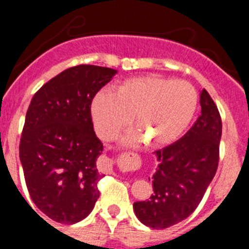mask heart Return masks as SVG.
Here are the masks:
<instances>
[{"label":"heart","instance_id":"obj_1","mask_svg":"<svg viewBox=\"0 0 249 249\" xmlns=\"http://www.w3.org/2000/svg\"><path fill=\"white\" fill-rule=\"evenodd\" d=\"M198 96L193 86L160 76H142L120 83L116 94L100 91L91 102L94 131L102 140H113L133 123L138 133L124 138L129 143L143 138L148 146L172 143L195 116Z\"/></svg>","mask_w":249,"mask_h":249}]
</instances>
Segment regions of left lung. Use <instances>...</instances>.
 Segmentation results:
<instances>
[{"instance_id":"8db88e82","label":"left lung","mask_w":249,"mask_h":249,"mask_svg":"<svg viewBox=\"0 0 249 249\" xmlns=\"http://www.w3.org/2000/svg\"><path fill=\"white\" fill-rule=\"evenodd\" d=\"M201 114L190 131L175 143L155 152L153 192L135 202L133 211L144 226L164 230L186 219L197 208L218 167L222 121L218 108L202 89Z\"/></svg>"}]
</instances>
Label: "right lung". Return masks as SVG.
<instances>
[{
    "label": "right lung",
    "instance_id": "right-lung-1",
    "mask_svg": "<svg viewBox=\"0 0 249 249\" xmlns=\"http://www.w3.org/2000/svg\"><path fill=\"white\" fill-rule=\"evenodd\" d=\"M117 70L81 65L43 85L30 103L19 160L31 198L52 221L85 219L100 197L103 146L93 131L91 102Z\"/></svg>",
    "mask_w": 249,
    "mask_h": 249
}]
</instances>
